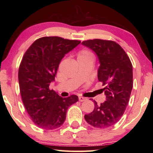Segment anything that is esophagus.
<instances>
[{
  "label": "esophagus",
  "mask_w": 153,
  "mask_h": 153,
  "mask_svg": "<svg viewBox=\"0 0 153 153\" xmlns=\"http://www.w3.org/2000/svg\"><path fill=\"white\" fill-rule=\"evenodd\" d=\"M86 100V98L83 97H79V100L80 102H83Z\"/></svg>",
  "instance_id": "34e87169"
}]
</instances>
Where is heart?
<instances>
[{
  "instance_id": "obj_1",
  "label": "heart",
  "mask_w": 153,
  "mask_h": 153,
  "mask_svg": "<svg viewBox=\"0 0 153 153\" xmlns=\"http://www.w3.org/2000/svg\"><path fill=\"white\" fill-rule=\"evenodd\" d=\"M77 58H93V55L90 51L83 49L77 54Z\"/></svg>"
}]
</instances>
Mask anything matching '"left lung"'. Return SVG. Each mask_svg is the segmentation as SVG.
Instances as JSON below:
<instances>
[{
  "label": "left lung",
  "mask_w": 153,
  "mask_h": 153,
  "mask_svg": "<svg viewBox=\"0 0 153 153\" xmlns=\"http://www.w3.org/2000/svg\"><path fill=\"white\" fill-rule=\"evenodd\" d=\"M83 45L94 51L100 65L98 81L102 83L107 99L100 105L94 100V108L84 118L97 128H107L120 121L128 104L133 87L132 65L121 46L112 40L83 41Z\"/></svg>",
  "instance_id": "obj_1"
}]
</instances>
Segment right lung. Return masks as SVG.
<instances>
[{
  "label": "right lung",
  "instance_id": "1",
  "mask_svg": "<svg viewBox=\"0 0 153 153\" xmlns=\"http://www.w3.org/2000/svg\"><path fill=\"white\" fill-rule=\"evenodd\" d=\"M81 42L58 36H45L32 43L25 52L18 71L23 103L31 120L44 129L63 125L69 107L78 101L76 95L63 98L49 86L65 54Z\"/></svg>",
  "mask_w": 153,
  "mask_h": 153
}]
</instances>
